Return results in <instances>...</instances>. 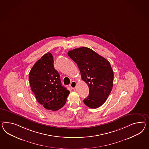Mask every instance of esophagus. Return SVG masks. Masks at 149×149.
<instances>
[{"mask_svg":"<svg viewBox=\"0 0 149 149\" xmlns=\"http://www.w3.org/2000/svg\"><path fill=\"white\" fill-rule=\"evenodd\" d=\"M70 86H71V88H72V89L75 88H76V81H72L71 83V84L70 85Z\"/></svg>","mask_w":149,"mask_h":149,"instance_id":"1","label":"esophagus"}]
</instances>
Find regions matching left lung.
<instances>
[{
  "label": "left lung",
  "mask_w": 149,
  "mask_h": 149,
  "mask_svg": "<svg viewBox=\"0 0 149 149\" xmlns=\"http://www.w3.org/2000/svg\"><path fill=\"white\" fill-rule=\"evenodd\" d=\"M68 54L78 65L82 80L88 86L89 95L83 100L84 104L91 109L102 106L113 87V71L110 62L86 47L69 51Z\"/></svg>",
  "instance_id": "obj_1"
}]
</instances>
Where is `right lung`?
Masks as SVG:
<instances>
[{"label":"right lung","instance_id":"add662e5","mask_svg":"<svg viewBox=\"0 0 149 149\" xmlns=\"http://www.w3.org/2000/svg\"><path fill=\"white\" fill-rule=\"evenodd\" d=\"M29 79L32 91L44 108L57 111L65 105L70 91L61 85L51 53L45 54L34 64Z\"/></svg>","mask_w":149,"mask_h":149}]
</instances>
